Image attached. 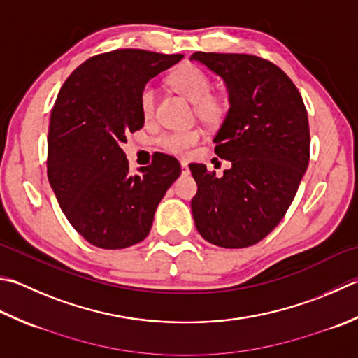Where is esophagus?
<instances>
[{
	"label": "esophagus",
	"mask_w": 358,
	"mask_h": 358,
	"mask_svg": "<svg viewBox=\"0 0 358 358\" xmlns=\"http://www.w3.org/2000/svg\"><path fill=\"white\" fill-rule=\"evenodd\" d=\"M181 169H183V173H187L189 172V169H187V163H186V161L183 159V161H181Z\"/></svg>",
	"instance_id": "34e87169"
}]
</instances>
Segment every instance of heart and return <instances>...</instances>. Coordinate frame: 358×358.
<instances>
[{
	"label": "heart",
	"mask_w": 358,
	"mask_h": 358,
	"mask_svg": "<svg viewBox=\"0 0 358 358\" xmlns=\"http://www.w3.org/2000/svg\"><path fill=\"white\" fill-rule=\"evenodd\" d=\"M171 83L194 103V111L201 122L217 124L225 115V101L220 96L213 94V82L201 68L192 63H185L175 69L171 76ZM139 105L144 117H152L157 105V88L145 85L139 97ZM199 130L171 131L158 139L159 145L171 153H186L199 143Z\"/></svg>",
	"instance_id": "1"
}]
</instances>
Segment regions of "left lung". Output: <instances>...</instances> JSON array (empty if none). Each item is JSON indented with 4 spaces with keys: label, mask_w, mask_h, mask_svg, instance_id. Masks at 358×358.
<instances>
[{
    "label": "left lung",
    "mask_w": 358,
    "mask_h": 358,
    "mask_svg": "<svg viewBox=\"0 0 358 358\" xmlns=\"http://www.w3.org/2000/svg\"><path fill=\"white\" fill-rule=\"evenodd\" d=\"M191 60L220 77L229 102L214 143L231 167L217 177L189 164L199 186L195 228L217 247H251L282 220L309 164L303 97L281 68L256 55L194 52Z\"/></svg>",
    "instance_id": "1"
}]
</instances>
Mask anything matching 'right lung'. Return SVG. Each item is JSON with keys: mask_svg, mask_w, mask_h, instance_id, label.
<instances>
[{"mask_svg": "<svg viewBox=\"0 0 358 358\" xmlns=\"http://www.w3.org/2000/svg\"><path fill=\"white\" fill-rule=\"evenodd\" d=\"M181 59L116 49L82 63L60 88L49 121L48 180L68 222L94 247L121 250L144 241L180 177V163L164 153L131 175L121 144L143 129L145 83Z\"/></svg>", "mask_w": 358, "mask_h": 358, "instance_id": "1", "label": "right lung"}]
</instances>
